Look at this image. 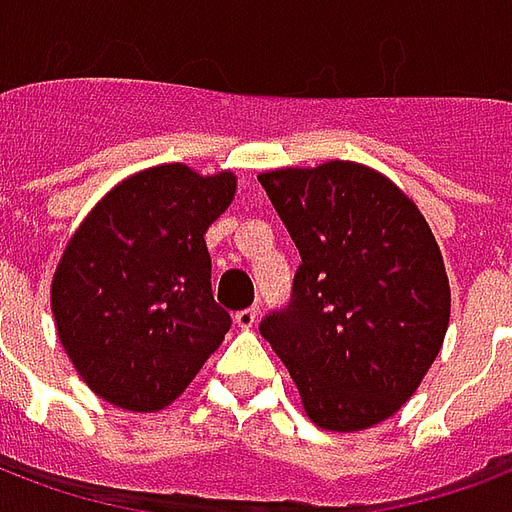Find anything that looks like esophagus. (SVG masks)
<instances>
[{"instance_id": "obj_1", "label": "esophagus", "mask_w": 512, "mask_h": 512, "mask_svg": "<svg viewBox=\"0 0 512 512\" xmlns=\"http://www.w3.org/2000/svg\"><path fill=\"white\" fill-rule=\"evenodd\" d=\"M257 315H260V310H257V307H249V310L235 312L233 321H235V326H238V329H255Z\"/></svg>"}]
</instances>
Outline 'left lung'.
<instances>
[{"mask_svg": "<svg viewBox=\"0 0 512 512\" xmlns=\"http://www.w3.org/2000/svg\"><path fill=\"white\" fill-rule=\"evenodd\" d=\"M299 249L288 310L260 323L323 430L356 433L403 408L439 356L450 279L414 200L356 161L260 172Z\"/></svg>", "mask_w": 512, "mask_h": 512, "instance_id": "1", "label": "left lung"}]
</instances>
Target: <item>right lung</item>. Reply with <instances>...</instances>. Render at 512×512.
I'll return each mask as SVG.
<instances>
[{
	"instance_id": "obj_1",
	"label": "right lung",
	"mask_w": 512,
	"mask_h": 512,
	"mask_svg": "<svg viewBox=\"0 0 512 512\" xmlns=\"http://www.w3.org/2000/svg\"><path fill=\"white\" fill-rule=\"evenodd\" d=\"M235 197L230 169L134 172L84 216L51 279L65 354L95 395L126 411L169 406L222 345L205 233Z\"/></svg>"
}]
</instances>
